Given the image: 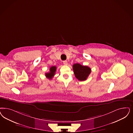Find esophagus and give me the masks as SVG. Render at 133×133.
Here are the masks:
<instances>
[{
	"mask_svg": "<svg viewBox=\"0 0 133 133\" xmlns=\"http://www.w3.org/2000/svg\"><path fill=\"white\" fill-rule=\"evenodd\" d=\"M63 64H64L65 65H68V62H67V61H66V60L63 61Z\"/></svg>",
	"mask_w": 133,
	"mask_h": 133,
	"instance_id": "esophagus-1",
	"label": "esophagus"
}]
</instances>
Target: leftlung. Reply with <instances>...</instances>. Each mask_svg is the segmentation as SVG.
I'll return each instance as SVG.
<instances>
[{
	"label": "left lung",
	"instance_id": "obj_1",
	"mask_svg": "<svg viewBox=\"0 0 133 133\" xmlns=\"http://www.w3.org/2000/svg\"><path fill=\"white\" fill-rule=\"evenodd\" d=\"M73 69L76 78L80 81H85L91 71L89 67L79 63L74 64Z\"/></svg>",
	"mask_w": 133,
	"mask_h": 133
}]
</instances>
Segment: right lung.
Returning <instances> with one entry per match:
<instances>
[{
	"label": "right lung",
	"instance_id": "1",
	"mask_svg": "<svg viewBox=\"0 0 133 133\" xmlns=\"http://www.w3.org/2000/svg\"><path fill=\"white\" fill-rule=\"evenodd\" d=\"M56 70V66H51L50 68V72L45 74V76H46V77L50 79H51L52 78H53L54 75H55Z\"/></svg>",
	"mask_w": 133,
	"mask_h": 133
}]
</instances>
